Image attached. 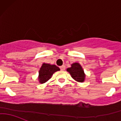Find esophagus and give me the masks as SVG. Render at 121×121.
Listing matches in <instances>:
<instances>
[{
    "instance_id": "1",
    "label": "esophagus",
    "mask_w": 121,
    "mask_h": 121,
    "mask_svg": "<svg viewBox=\"0 0 121 121\" xmlns=\"http://www.w3.org/2000/svg\"><path fill=\"white\" fill-rule=\"evenodd\" d=\"M60 68L61 70V71H64V70H65V65H63L62 66H61Z\"/></svg>"
}]
</instances>
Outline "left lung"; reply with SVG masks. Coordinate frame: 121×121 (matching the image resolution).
Returning <instances> with one entry per match:
<instances>
[{
  "mask_svg": "<svg viewBox=\"0 0 121 121\" xmlns=\"http://www.w3.org/2000/svg\"><path fill=\"white\" fill-rule=\"evenodd\" d=\"M71 77L78 82H83L85 80V75L84 71L81 64L79 63H74L71 65L70 67L67 69Z\"/></svg>",
  "mask_w": 121,
  "mask_h": 121,
  "instance_id": "8db88e82",
  "label": "left lung"
}]
</instances>
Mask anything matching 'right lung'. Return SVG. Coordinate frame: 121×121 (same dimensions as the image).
<instances>
[{
    "instance_id": "add662e5",
    "label": "right lung",
    "mask_w": 121,
    "mask_h": 121,
    "mask_svg": "<svg viewBox=\"0 0 121 121\" xmlns=\"http://www.w3.org/2000/svg\"><path fill=\"white\" fill-rule=\"evenodd\" d=\"M60 69L56 65L48 64V63H43L39 71L38 80L40 84H44L48 81L55 72L60 71Z\"/></svg>"
}]
</instances>
